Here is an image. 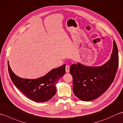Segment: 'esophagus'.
<instances>
[{
	"mask_svg": "<svg viewBox=\"0 0 123 123\" xmlns=\"http://www.w3.org/2000/svg\"><path fill=\"white\" fill-rule=\"evenodd\" d=\"M66 72H67V73L69 72V71H70V67H69V66H68V65H67L66 67Z\"/></svg>",
	"mask_w": 123,
	"mask_h": 123,
	"instance_id": "esophagus-1",
	"label": "esophagus"
}]
</instances>
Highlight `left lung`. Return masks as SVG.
I'll use <instances>...</instances> for the list:
<instances>
[{
  "label": "left lung",
  "mask_w": 123,
  "mask_h": 123,
  "mask_svg": "<svg viewBox=\"0 0 123 123\" xmlns=\"http://www.w3.org/2000/svg\"><path fill=\"white\" fill-rule=\"evenodd\" d=\"M118 67V51L115 41L108 61L98 67L86 66L79 63L70 66L73 77V91L80 100L89 101L105 92L113 82Z\"/></svg>",
  "instance_id": "1"
}]
</instances>
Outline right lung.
Returning a JSON list of instances; mask_svg holds the SVG:
<instances>
[{"mask_svg":"<svg viewBox=\"0 0 123 123\" xmlns=\"http://www.w3.org/2000/svg\"><path fill=\"white\" fill-rule=\"evenodd\" d=\"M8 67L10 77L16 87L31 100L40 103L48 101L53 97L56 93V82L66 74V65L63 64L37 79H24L12 71L8 62Z\"/></svg>","mask_w":123,"mask_h":123,"instance_id":"1","label":"right lung"}]
</instances>
